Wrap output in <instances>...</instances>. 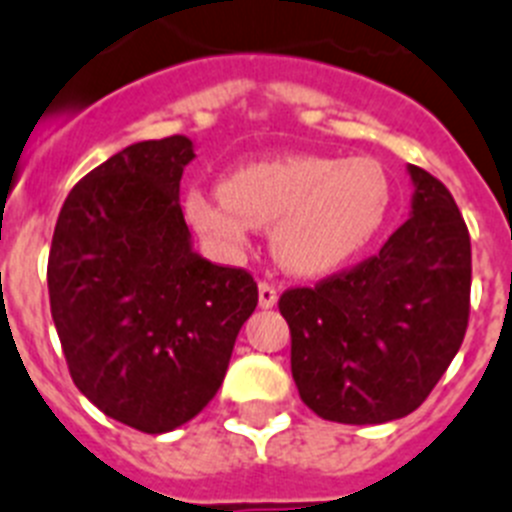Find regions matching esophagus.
Instances as JSON below:
<instances>
[{"label":"esophagus","instance_id":"1","mask_svg":"<svg viewBox=\"0 0 512 512\" xmlns=\"http://www.w3.org/2000/svg\"><path fill=\"white\" fill-rule=\"evenodd\" d=\"M257 293H260V309H273L278 304V288L268 281H260L257 286Z\"/></svg>","mask_w":512,"mask_h":512}]
</instances>
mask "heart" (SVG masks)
I'll list each match as a JSON object with an SVG mask.
<instances>
[{
	"instance_id": "1",
	"label": "heart",
	"mask_w": 512,
	"mask_h": 512,
	"mask_svg": "<svg viewBox=\"0 0 512 512\" xmlns=\"http://www.w3.org/2000/svg\"><path fill=\"white\" fill-rule=\"evenodd\" d=\"M394 185L371 157L293 154L239 167L219 193L193 188L185 211L195 231L226 252L247 247L255 226H273L283 268L319 275L366 252L389 221Z\"/></svg>"
}]
</instances>
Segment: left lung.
<instances>
[{
  "label": "left lung",
  "mask_w": 512,
  "mask_h": 512,
  "mask_svg": "<svg viewBox=\"0 0 512 512\" xmlns=\"http://www.w3.org/2000/svg\"><path fill=\"white\" fill-rule=\"evenodd\" d=\"M412 211L379 255L278 306L309 410L345 425L410 415L459 353L469 322L471 242L441 180L407 164Z\"/></svg>",
  "instance_id": "8db88e82"
}]
</instances>
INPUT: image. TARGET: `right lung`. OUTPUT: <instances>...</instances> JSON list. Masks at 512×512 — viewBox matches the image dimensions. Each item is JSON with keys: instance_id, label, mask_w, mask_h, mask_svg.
<instances>
[{"instance_id": "1", "label": "right lung", "mask_w": 512, "mask_h": 512, "mask_svg": "<svg viewBox=\"0 0 512 512\" xmlns=\"http://www.w3.org/2000/svg\"><path fill=\"white\" fill-rule=\"evenodd\" d=\"M193 141H139L71 188L48 255L51 317L77 389L141 433L180 428L216 397L257 306L247 270L193 250L180 208Z\"/></svg>"}]
</instances>
